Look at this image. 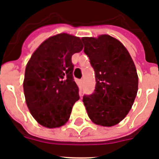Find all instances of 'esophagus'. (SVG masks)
<instances>
[{
    "label": "esophagus",
    "instance_id": "obj_1",
    "mask_svg": "<svg viewBox=\"0 0 159 159\" xmlns=\"http://www.w3.org/2000/svg\"><path fill=\"white\" fill-rule=\"evenodd\" d=\"M80 84H81V85H82V86H83V85H84V79H81V80H80Z\"/></svg>",
    "mask_w": 159,
    "mask_h": 159
}]
</instances>
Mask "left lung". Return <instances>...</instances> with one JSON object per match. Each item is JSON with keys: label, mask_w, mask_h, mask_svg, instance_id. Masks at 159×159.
I'll return each mask as SVG.
<instances>
[{"label": "left lung", "mask_w": 159, "mask_h": 159, "mask_svg": "<svg viewBox=\"0 0 159 159\" xmlns=\"http://www.w3.org/2000/svg\"><path fill=\"white\" fill-rule=\"evenodd\" d=\"M84 53L95 71V88L83 102L92 121L111 127L130 111L138 92L137 71L128 51L116 38L83 37Z\"/></svg>", "instance_id": "obj_1"}]
</instances>
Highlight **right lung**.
<instances>
[{
  "label": "right lung",
  "mask_w": 159,
  "mask_h": 159,
  "mask_svg": "<svg viewBox=\"0 0 159 159\" xmlns=\"http://www.w3.org/2000/svg\"><path fill=\"white\" fill-rule=\"evenodd\" d=\"M83 47L79 37L61 33L43 41L28 62L25 100L32 116L43 127L56 128L67 123L80 99L71 57Z\"/></svg>",
  "instance_id": "right-lung-1"
}]
</instances>
